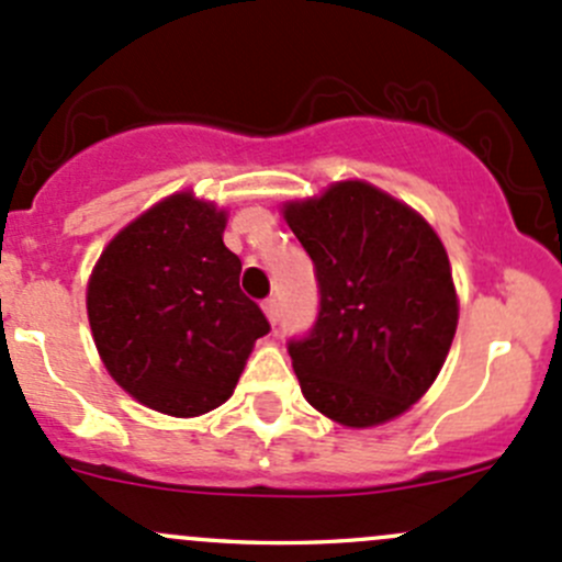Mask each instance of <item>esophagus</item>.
Wrapping results in <instances>:
<instances>
[{
	"label": "esophagus",
	"instance_id": "obj_1",
	"mask_svg": "<svg viewBox=\"0 0 562 562\" xmlns=\"http://www.w3.org/2000/svg\"><path fill=\"white\" fill-rule=\"evenodd\" d=\"M263 313H266V317H269L271 326H277V323H280V302H277V299H266Z\"/></svg>",
	"mask_w": 562,
	"mask_h": 562
}]
</instances>
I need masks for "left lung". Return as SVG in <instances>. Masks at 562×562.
<instances>
[{
  "label": "left lung",
  "mask_w": 562,
  "mask_h": 562,
  "mask_svg": "<svg viewBox=\"0 0 562 562\" xmlns=\"http://www.w3.org/2000/svg\"><path fill=\"white\" fill-rule=\"evenodd\" d=\"M313 258L317 315L288 339L302 394L345 427L405 413L438 378L457 331V293L438 234L411 206L364 181L288 203Z\"/></svg>",
  "instance_id": "8db88e82"
}]
</instances>
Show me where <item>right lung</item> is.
Listing matches in <instances>:
<instances>
[{
  "instance_id": "1",
  "label": "right lung",
  "mask_w": 562,
  "mask_h": 562,
  "mask_svg": "<svg viewBox=\"0 0 562 562\" xmlns=\"http://www.w3.org/2000/svg\"><path fill=\"white\" fill-rule=\"evenodd\" d=\"M223 231L225 212L179 192L130 223L92 271L94 345L113 381L151 411L187 418L223 405L271 328L241 293Z\"/></svg>"
}]
</instances>
